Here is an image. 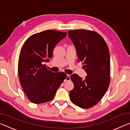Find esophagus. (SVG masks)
Instances as JSON below:
<instances>
[{
  "label": "esophagus",
  "mask_w": 130,
  "mask_h": 130,
  "mask_svg": "<svg viewBox=\"0 0 130 130\" xmlns=\"http://www.w3.org/2000/svg\"><path fill=\"white\" fill-rule=\"evenodd\" d=\"M70 80V75H69V74H67V78H66L65 79V81H69Z\"/></svg>",
  "instance_id": "34e87169"
}]
</instances>
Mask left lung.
Masks as SVG:
<instances>
[{
	"label": "left lung",
	"mask_w": 130,
	"mask_h": 130,
	"mask_svg": "<svg viewBox=\"0 0 130 130\" xmlns=\"http://www.w3.org/2000/svg\"><path fill=\"white\" fill-rule=\"evenodd\" d=\"M68 36L76 47L79 62L87 76H70L74 88L69 92L72 102L82 108L96 105L106 93L110 83V56L103 37L93 31L69 30Z\"/></svg>",
	"instance_id": "obj_1"
}]
</instances>
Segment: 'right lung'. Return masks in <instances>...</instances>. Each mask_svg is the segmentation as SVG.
<instances>
[{
    "label": "right lung",
    "instance_id": "1",
    "mask_svg": "<svg viewBox=\"0 0 130 130\" xmlns=\"http://www.w3.org/2000/svg\"><path fill=\"white\" fill-rule=\"evenodd\" d=\"M67 32L48 30L30 36L24 43L19 54L18 75L21 85L31 102L46 103L54 98L67 74L47 69L53 52Z\"/></svg>",
    "mask_w": 130,
    "mask_h": 130
}]
</instances>
